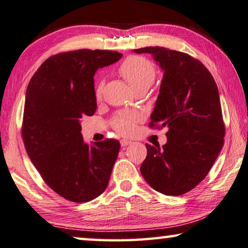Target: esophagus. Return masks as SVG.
<instances>
[{
	"instance_id": "obj_1",
	"label": "esophagus",
	"mask_w": 248,
	"mask_h": 248,
	"mask_svg": "<svg viewBox=\"0 0 248 248\" xmlns=\"http://www.w3.org/2000/svg\"><path fill=\"white\" fill-rule=\"evenodd\" d=\"M130 143H131V141L128 140V139H121L120 140L121 147H127V145H129Z\"/></svg>"
}]
</instances>
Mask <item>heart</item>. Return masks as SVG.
Masks as SVG:
<instances>
[{
  "label": "heart",
  "instance_id": "heart-1",
  "mask_svg": "<svg viewBox=\"0 0 248 248\" xmlns=\"http://www.w3.org/2000/svg\"><path fill=\"white\" fill-rule=\"evenodd\" d=\"M118 72L123 76L131 87L137 90L139 88H149L155 79V67L152 62L145 57L133 55L129 56L119 66ZM104 92V84L97 82L95 87V96L100 99ZM142 116L136 111L119 112L113 117L111 125L120 135L127 136L133 132L136 124L141 120Z\"/></svg>",
  "mask_w": 248,
  "mask_h": 248
}]
</instances>
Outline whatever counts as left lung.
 <instances>
[{
	"instance_id": "8db88e82",
	"label": "left lung",
	"mask_w": 248,
	"mask_h": 248,
	"mask_svg": "<svg viewBox=\"0 0 248 248\" xmlns=\"http://www.w3.org/2000/svg\"><path fill=\"white\" fill-rule=\"evenodd\" d=\"M135 52L151 54L163 69L149 127L169 129L162 149L147 143L141 174L160 193L182 195L205 178L224 144L217 86L209 69L188 54L159 46Z\"/></svg>"
}]
</instances>
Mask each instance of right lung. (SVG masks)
Listing matches in <instances>:
<instances>
[{"label":"right lung","mask_w":248,"mask_h":248,"mask_svg":"<svg viewBox=\"0 0 248 248\" xmlns=\"http://www.w3.org/2000/svg\"><path fill=\"white\" fill-rule=\"evenodd\" d=\"M121 56L105 49L58 53L39 66L27 86L22 123L26 152L47 186L68 201H92L108 186L119 141L86 144L79 121L97 109V69Z\"/></svg>","instance_id":"obj_1"}]
</instances>
